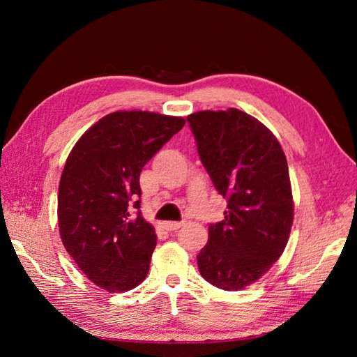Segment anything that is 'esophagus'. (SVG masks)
I'll list each match as a JSON object with an SVG mask.
<instances>
[{"instance_id":"obj_1","label":"esophagus","mask_w":357,"mask_h":357,"mask_svg":"<svg viewBox=\"0 0 357 357\" xmlns=\"http://www.w3.org/2000/svg\"><path fill=\"white\" fill-rule=\"evenodd\" d=\"M183 227V222H162V229L167 231H173V230H178Z\"/></svg>"}]
</instances>
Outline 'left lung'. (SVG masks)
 Instances as JSON below:
<instances>
[{
    "label": "left lung",
    "mask_w": 357,
    "mask_h": 357,
    "mask_svg": "<svg viewBox=\"0 0 357 357\" xmlns=\"http://www.w3.org/2000/svg\"><path fill=\"white\" fill-rule=\"evenodd\" d=\"M187 119L218 193L229 198L224 221L208 227L199 273L221 290L238 291L273 267L290 238L287 158L270 128L242 110H202Z\"/></svg>",
    "instance_id": "1"
}]
</instances>
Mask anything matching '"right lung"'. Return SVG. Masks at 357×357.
I'll return each instance as SVG.
<instances>
[{
  "label": "right lung",
  "mask_w": 357,
  "mask_h": 357,
  "mask_svg": "<svg viewBox=\"0 0 357 357\" xmlns=\"http://www.w3.org/2000/svg\"><path fill=\"white\" fill-rule=\"evenodd\" d=\"M181 116L118 110L75 144L58 188L63 244L89 280L109 293L133 290L147 278L156 247L153 225L138 213L139 174L184 127Z\"/></svg>",
  "instance_id": "1"
}]
</instances>
